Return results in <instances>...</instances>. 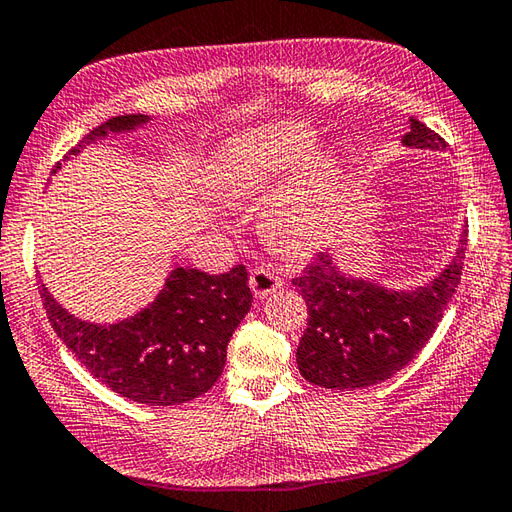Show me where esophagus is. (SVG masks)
<instances>
[{"mask_svg": "<svg viewBox=\"0 0 512 512\" xmlns=\"http://www.w3.org/2000/svg\"><path fill=\"white\" fill-rule=\"evenodd\" d=\"M281 278H278L274 272H269V269H252V274H249V287H252V292L256 298H267L269 294H276L278 289H281Z\"/></svg>", "mask_w": 512, "mask_h": 512, "instance_id": "obj_1", "label": "esophagus"}]
</instances>
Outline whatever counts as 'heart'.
Masks as SVG:
<instances>
[{
  "mask_svg": "<svg viewBox=\"0 0 512 512\" xmlns=\"http://www.w3.org/2000/svg\"><path fill=\"white\" fill-rule=\"evenodd\" d=\"M318 133L305 122H272L231 136L214 160V185L227 200L258 198L289 176L265 207V227L278 245L305 249L330 223L343 182L336 151L318 149Z\"/></svg>",
  "mask_w": 512,
  "mask_h": 512,
  "instance_id": "b5f03b06",
  "label": "heart"
}]
</instances>
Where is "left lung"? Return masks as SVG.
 I'll use <instances>...</instances> for the list:
<instances>
[{
  "mask_svg": "<svg viewBox=\"0 0 512 512\" xmlns=\"http://www.w3.org/2000/svg\"><path fill=\"white\" fill-rule=\"evenodd\" d=\"M403 147L446 151V140L410 118ZM468 225L450 263L426 285L394 289L354 276L334 254H318L292 285L307 303V330L296 350L303 379L330 390H361L406 365L435 334L464 269Z\"/></svg>",
  "mask_w": 512,
  "mask_h": 512,
  "instance_id": "1",
  "label": "left lung"
}]
</instances>
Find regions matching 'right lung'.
<instances>
[{
	"label": "right lung",
	"mask_w": 512,
	"mask_h": 512,
	"mask_svg": "<svg viewBox=\"0 0 512 512\" xmlns=\"http://www.w3.org/2000/svg\"><path fill=\"white\" fill-rule=\"evenodd\" d=\"M149 122L144 113L111 118L86 133L64 160L111 133H133ZM40 294L48 321L75 359L106 388L144 406H180L211 390L223 374L231 334L252 307L243 265L227 274L173 265L156 298L115 323L71 314L42 281Z\"/></svg>",
	"instance_id": "right-lung-1"
}]
</instances>
